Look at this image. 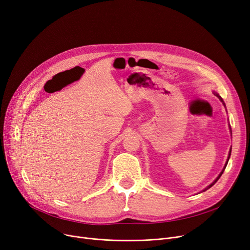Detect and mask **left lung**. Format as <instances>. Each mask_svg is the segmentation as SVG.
Masks as SVG:
<instances>
[{
  "mask_svg": "<svg viewBox=\"0 0 250 250\" xmlns=\"http://www.w3.org/2000/svg\"><path fill=\"white\" fill-rule=\"evenodd\" d=\"M213 94H214V95H215V96H216V97H218V98H219V99H220V100H221V102H222V103H223V105H224V106H225V107H226V104H225V102H224V100H223V99H222V97H221V96H220V95H219V94H218V93H215V92H213ZM229 127H230V132H231V134H232V131H231V126H229ZM231 151H232V148H231V149H230V151H229V156H228V159H227V162H226V165H225V167H224V168H223V170H222V171H221V172H220V175H219V176H218V177H216V179H215V180H214V181H213V182H212V183H211V184H210V185H208V187H206V188H205V189H204V190H203V192H204V191H206V190H208V189H209V188H211V187H212V186H213V185H214V184H215V183H216V182H218V180H219V179H220V178H221V176H222V175H223V172H224V170H225V168H226V167H227V165H228V161H229V159H230V156H231Z\"/></svg>",
  "mask_w": 250,
  "mask_h": 250,
  "instance_id": "obj_1",
  "label": "left lung"
}]
</instances>
